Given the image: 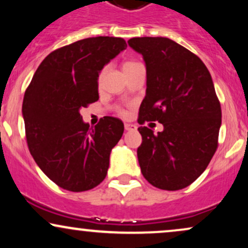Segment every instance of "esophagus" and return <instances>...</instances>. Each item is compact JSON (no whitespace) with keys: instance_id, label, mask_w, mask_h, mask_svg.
I'll use <instances>...</instances> for the list:
<instances>
[{"instance_id":"1","label":"esophagus","mask_w":248,"mask_h":248,"mask_svg":"<svg viewBox=\"0 0 248 248\" xmlns=\"http://www.w3.org/2000/svg\"><path fill=\"white\" fill-rule=\"evenodd\" d=\"M124 129H126L127 132H134V130H136V126L132 124H124Z\"/></svg>"}]
</instances>
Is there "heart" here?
I'll return each instance as SVG.
<instances>
[{"label": "heart", "instance_id": "obj_1", "mask_svg": "<svg viewBox=\"0 0 248 248\" xmlns=\"http://www.w3.org/2000/svg\"><path fill=\"white\" fill-rule=\"evenodd\" d=\"M139 64H140V62H133V61H127V62H124V65H122V70L127 71V70L132 69V67H134V66H136V65H139ZM105 71H106V70H102L101 71L100 77H99V78H100V79L102 78V76L105 75ZM118 113L120 115H122V116L127 115V110L124 109V108H121V107H118Z\"/></svg>", "mask_w": 248, "mask_h": 248}]
</instances>
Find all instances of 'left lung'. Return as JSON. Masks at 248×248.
<instances>
[{"mask_svg":"<svg viewBox=\"0 0 248 248\" xmlns=\"http://www.w3.org/2000/svg\"><path fill=\"white\" fill-rule=\"evenodd\" d=\"M128 44L146 62L139 124L164 127L157 134L139 127L142 175L158 189L181 190L203 173L218 148L221 108L211 75L198 56L166 37H136Z\"/></svg>","mask_w":248,"mask_h":248,"instance_id":"left-lung-1","label":"left lung"}]
</instances>
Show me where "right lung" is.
Here are the masks:
<instances>
[{"mask_svg":"<svg viewBox=\"0 0 248 248\" xmlns=\"http://www.w3.org/2000/svg\"><path fill=\"white\" fill-rule=\"evenodd\" d=\"M126 47L124 38L108 36L59 47L45 57L25 90L28 147L37 166L62 189L87 191L106 177L124 124L105 116L90 128L79 110L98 100L99 72Z\"/></svg>","mask_w":248,"mask_h":248,"instance_id":"1","label":"right lung"}]
</instances>
